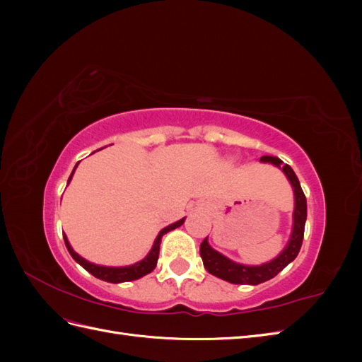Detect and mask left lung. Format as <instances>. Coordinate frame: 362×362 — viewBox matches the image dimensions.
<instances>
[{"mask_svg": "<svg viewBox=\"0 0 362 362\" xmlns=\"http://www.w3.org/2000/svg\"><path fill=\"white\" fill-rule=\"evenodd\" d=\"M262 163H272L282 169L286 173V177L291 182V187L294 190V213H293V231L288 243L281 254L272 259L270 262L261 266H245L234 262L229 258L218 254L210 245H208L206 237L201 243L199 254L204 261V267L208 273L221 278L223 281H228L231 284H240V286H258L261 282H266L272 278H275L281 270L286 269L290 262L298 257L302 240H303V231H305V222H306V198L303 194V190L300 187V182L296 177L294 170L288 166V164H284L278 157H270V156H262Z\"/></svg>", "mask_w": 362, "mask_h": 362, "instance_id": "8db88e82", "label": "left lung"}]
</instances>
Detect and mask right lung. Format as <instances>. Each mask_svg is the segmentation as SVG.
I'll return each mask as SVG.
<instances>
[{
    "mask_svg": "<svg viewBox=\"0 0 362 362\" xmlns=\"http://www.w3.org/2000/svg\"><path fill=\"white\" fill-rule=\"evenodd\" d=\"M76 166H78V164H76ZM76 166H75V169H76ZM75 169L72 170L68 182L71 181ZM184 221H185V217L181 218V221H178V222H175V223L166 226V228H163L161 231H160V234L157 235L156 242H154V246H152L149 254H148L144 259H141V261L136 262V264L127 266V267H105V266L93 264V262H89V261L84 259L83 257H80L78 254H76V252L71 247V245H69V242H68V238H66V235H64V234H63V238H64V245H66L71 257H72L76 262H78V264H80L81 267H84L87 272L92 273V275H93L95 278H98V279H103V281H105V282H112V284H119V282L136 281V279H139V278H141V276H145V275H148V273H151L152 270H154L156 266H157V261H158V252H160V243H161L163 235L166 234V233H169V231H172V229L181 226V225L184 223Z\"/></svg>",
    "mask_w": 362,
    "mask_h": 362,
    "instance_id": "1",
    "label": "right lung"
}]
</instances>
